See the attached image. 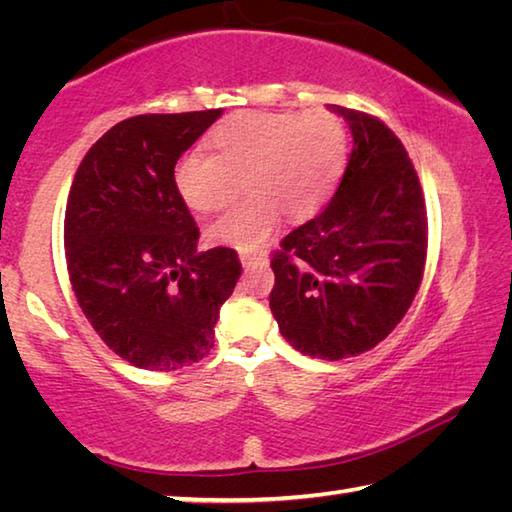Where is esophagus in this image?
Returning a JSON list of instances; mask_svg holds the SVG:
<instances>
[{
  "instance_id": "obj_1",
  "label": "esophagus",
  "mask_w": 512,
  "mask_h": 512,
  "mask_svg": "<svg viewBox=\"0 0 512 512\" xmlns=\"http://www.w3.org/2000/svg\"><path fill=\"white\" fill-rule=\"evenodd\" d=\"M239 259H241V264H246V266H250V264H266V257H264V255L241 253V255H239Z\"/></svg>"
}]
</instances>
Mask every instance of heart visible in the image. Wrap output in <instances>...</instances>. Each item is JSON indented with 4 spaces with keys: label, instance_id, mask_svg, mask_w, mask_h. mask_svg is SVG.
<instances>
[{
    "label": "heart",
    "instance_id": "obj_1",
    "mask_svg": "<svg viewBox=\"0 0 512 512\" xmlns=\"http://www.w3.org/2000/svg\"><path fill=\"white\" fill-rule=\"evenodd\" d=\"M210 153L189 151L173 167V187L194 212L214 214L253 196L212 225V237L253 250L273 235L280 214L314 216L343 176L348 131L336 112H239L210 137ZM245 183L241 184L240 180Z\"/></svg>",
    "mask_w": 512,
    "mask_h": 512
}]
</instances>
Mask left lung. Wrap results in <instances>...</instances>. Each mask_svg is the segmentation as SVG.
<instances>
[{
	"label": "left lung",
	"mask_w": 512,
	"mask_h": 512,
	"mask_svg": "<svg viewBox=\"0 0 512 512\" xmlns=\"http://www.w3.org/2000/svg\"><path fill=\"white\" fill-rule=\"evenodd\" d=\"M352 153L332 201L275 250L271 311L307 357L339 361L393 332L420 289L427 210L404 144L384 121L332 106Z\"/></svg>",
	"instance_id": "left-lung-1"
}]
</instances>
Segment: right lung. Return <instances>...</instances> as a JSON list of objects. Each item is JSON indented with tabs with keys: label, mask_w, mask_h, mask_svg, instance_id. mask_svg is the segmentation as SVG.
I'll list each match as a JSON object with an SVG mask.
<instances>
[{
	"label": "right lung",
	"mask_w": 512,
	"mask_h": 512,
	"mask_svg": "<svg viewBox=\"0 0 512 512\" xmlns=\"http://www.w3.org/2000/svg\"><path fill=\"white\" fill-rule=\"evenodd\" d=\"M223 110L137 115L99 137L65 210L69 282L108 348L146 370L192 366L214 345L241 275L232 248L198 253V228L173 187L180 155Z\"/></svg>",
	"instance_id": "right-lung-1"
}]
</instances>
